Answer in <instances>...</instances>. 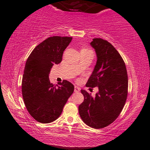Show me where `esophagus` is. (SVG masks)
<instances>
[{
  "mask_svg": "<svg viewBox=\"0 0 150 150\" xmlns=\"http://www.w3.org/2000/svg\"><path fill=\"white\" fill-rule=\"evenodd\" d=\"M81 90V88H79V86H75V89H74V91L76 93H78V92L80 91Z\"/></svg>",
  "mask_w": 150,
  "mask_h": 150,
  "instance_id": "obj_1",
  "label": "esophagus"
}]
</instances>
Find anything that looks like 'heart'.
I'll use <instances>...</instances> for the list:
<instances>
[{
	"label": "heart",
	"instance_id": "b5f03b06",
	"mask_svg": "<svg viewBox=\"0 0 150 150\" xmlns=\"http://www.w3.org/2000/svg\"><path fill=\"white\" fill-rule=\"evenodd\" d=\"M82 50H88V49H86V48H84V49H82ZM91 51V50H90Z\"/></svg>",
	"mask_w": 150,
	"mask_h": 150
}]
</instances>
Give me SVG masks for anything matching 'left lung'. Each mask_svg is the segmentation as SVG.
<instances>
[{
    "instance_id": "obj_1",
    "label": "left lung",
    "mask_w": 150,
    "mask_h": 150,
    "mask_svg": "<svg viewBox=\"0 0 150 150\" xmlns=\"http://www.w3.org/2000/svg\"><path fill=\"white\" fill-rule=\"evenodd\" d=\"M90 45L97 55V62L87 82V87H98L93 97L81 90L84 102L79 106L83 122L95 129L103 128L115 120L122 111L128 95V75L125 63L112 44L100 38Z\"/></svg>"
}]
</instances>
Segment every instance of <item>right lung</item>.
I'll list each match as a JSON object with an SVG mask.
<instances>
[{
  "instance_id": "right-lung-1",
  "label": "right lung",
  "mask_w": 150,
  "mask_h": 150,
  "mask_svg": "<svg viewBox=\"0 0 150 150\" xmlns=\"http://www.w3.org/2000/svg\"><path fill=\"white\" fill-rule=\"evenodd\" d=\"M71 40L69 37L47 38L35 47L27 59L22 81V97L31 116L40 123L58 119L74 91V86L68 81L54 86L49 79L52 66L62 61L64 51Z\"/></svg>"
}]
</instances>
